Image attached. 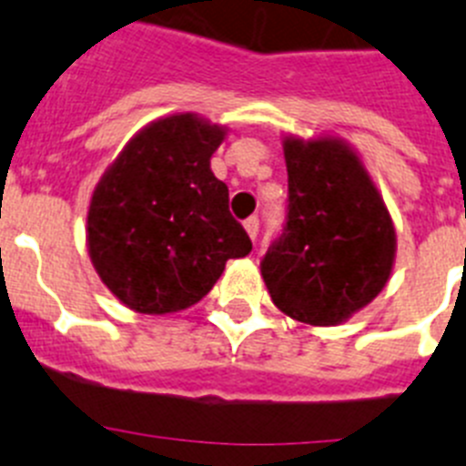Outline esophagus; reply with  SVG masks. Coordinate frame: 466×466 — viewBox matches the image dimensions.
Masks as SVG:
<instances>
[{
    "mask_svg": "<svg viewBox=\"0 0 466 466\" xmlns=\"http://www.w3.org/2000/svg\"><path fill=\"white\" fill-rule=\"evenodd\" d=\"M245 230H247V236L252 238V240H257V236H258V217H249V219L245 221Z\"/></svg>",
    "mask_w": 466,
    "mask_h": 466,
    "instance_id": "obj_1",
    "label": "esophagus"
}]
</instances>
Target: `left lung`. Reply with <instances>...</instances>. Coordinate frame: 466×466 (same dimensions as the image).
<instances>
[{"label": "left lung", "instance_id": "obj_1", "mask_svg": "<svg viewBox=\"0 0 466 466\" xmlns=\"http://www.w3.org/2000/svg\"><path fill=\"white\" fill-rule=\"evenodd\" d=\"M289 212L261 261L275 306L312 327L366 308L392 275L397 233L360 154L340 137H284Z\"/></svg>", "mask_w": 466, "mask_h": 466}]
</instances>
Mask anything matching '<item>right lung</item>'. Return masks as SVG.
<instances>
[{"label": "right lung", "instance_id": "right-lung-1", "mask_svg": "<svg viewBox=\"0 0 466 466\" xmlns=\"http://www.w3.org/2000/svg\"><path fill=\"white\" fill-rule=\"evenodd\" d=\"M226 133L191 111L156 118L95 187L86 221L90 261L130 310H187L212 289L228 258L252 252L228 212V187L209 167Z\"/></svg>", "mask_w": 466, "mask_h": 466}]
</instances>
